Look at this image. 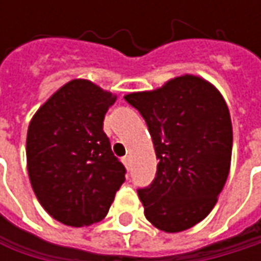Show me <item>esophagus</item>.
Wrapping results in <instances>:
<instances>
[{
  "label": "esophagus",
  "instance_id": "1",
  "mask_svg": "<svg viewBox=\"0 0 261 261\" xmlns=\"http://www.w3.org/2000/svg\"><path fill=\"white\" fill-rule=\"evenodd\" d=\"M122 162H124V165H125V168H127V171H130V166H131L130 157H128V155H127V157H124V159H122Z\"/></svg>",
  "mask_w": 261,
  "mask_h": 261
}]
</instances>
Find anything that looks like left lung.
Returning a JSON list of instances; mask_svg holds the SVG:
<instances>
[{
  "instance_id": "8db88e82",
  "label": "left lung",
  "mask_w": 261,
  "mask_h": 261,
  "mask_svg": "<svg viewBox=\"0 0 261 261\" xmlns=\"http://www.w3.org/2000/svg\"><path fill=\"white\" fill-rule=\"evenodd\" d=\"M124 98L143 116L159 159L154 181L137 190L145 218L165 233L192 228L212 212L230 172L233 127L224 96L186 74Z\"/></svg>"
}]
</instances>
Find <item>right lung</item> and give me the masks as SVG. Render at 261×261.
<instances>
[{
  "label": "right lung",
  "instance_id": "1",
  "mask_svg": "<svg viewBox=\"0 0 261 261\" xmlns=\"http://www.w3.org/2000/svg\"><path fill=\"white\" fill-rule=\"evenodd\" d=\"M116 95L89 80H71L34 113L27 131V169L40 205L69 227L106 218L125 168L102 130Z\"/></svg>",
  "mask_w": 261,
  "mask_h": 261
}]
</instances>
